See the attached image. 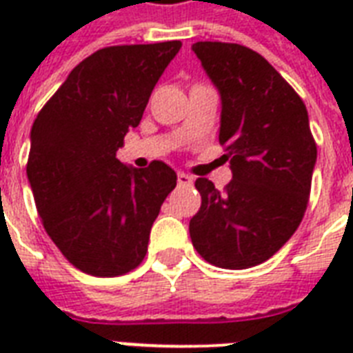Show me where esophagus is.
<instances>
[{"label":"esophagus","instance_id":"1","mask_svg":"<svg viewBox=\"0 0 353 353\" xmlns=\"http://www.w3.org/2000/svg\"><path fill=\"white\" fill-rule=\"evenodd\" d=\"M192 177L188 176V174H185V172H179V174H177V185H179V187H192Z\"/></svg>","mask_w":353,"mask_h":353}]
</instances>
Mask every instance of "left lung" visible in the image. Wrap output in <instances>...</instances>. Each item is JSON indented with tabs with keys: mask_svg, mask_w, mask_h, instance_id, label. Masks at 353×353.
Wrapping results in <instances>:
<instances>
[{
	"mask_svg": "<svg viewBox=\"0 0 353 353\" xmlns=\"http://www.w3.org/2000/svg\"><path fill=\"white\" fill-rule=\"evenodd\" d=\"M192 51L220 91V144L232 179L223 192L196 179L201 207L188 231L212 265L252 268L301 225L317 144L302 99L262 54L223 41H198Z\"/></svg>",
	"mask_w": 353,
	"mask_h": 353,
	"instance_id": "left-lung-1",
	"label": "left lung"
}]
</instances>
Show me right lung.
<instances>
[{"label":"right lung","mask_w":353,"mask_h":353,"mask_svg":"<svg viewBox=\"0 0 353 353\" xmlns=\"http://www.w3.org/2000/svg\"><path fill=\"white\" fill-rule=\"evenodd\" d=\"M181 41L113 46L69 73L38 113L27 161L36 209L74 268L119 276L143 262L150 229L177 176L163 161L137 170L117 150L137 128Z\"/></svg>","instance_id":"add662e5"}]
</instances>
